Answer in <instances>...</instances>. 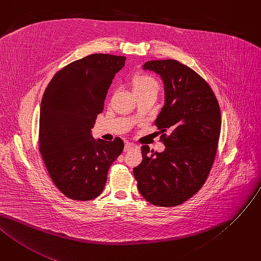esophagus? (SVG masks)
Masks as SVG:
<instances>
[{
    "label": "esophagus",
    "mask_w": 261,
    "mask_h": 261,
    "mask_svg": "<svg viewBox=\"0 0 261 261\" xmlns=\"http://www.w3.org/2000/svg\"><path fill=\"white\" fill-rule=\"evenodd\" d=\"M137 148V146L135 145V144H132V143H127L126 145H125V147H124V151L125 152H128V151H130V150H133V149H136Z\"/></svg>",
    "instance_id": "esophagus-1"
}]
</instances>
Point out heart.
<instances>
[{
	"instance_id": "heart-1",
	"label": "heart",
	"mask_w": 261,
	"mask_h": 261,
	"mask_svg": "<svg viewBox=\"0 0 261 261\" xmlns=\"http://www.w3.org/2000/svg\"><path fill=\"white\" fill-rule=\"evenodd\" d=\"M133 88L136 95L145 94V93L158 94L160 91V83L152 75L141 73V74H136L134 76Z\"/></svg>"
}]
</instances>
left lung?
I'll use <instances>...</instances> for the list:
<instances>
[{
	"instance_id": "obj_1",
	"label": "left lung",
	"mask_w": 261,
	"mask_h": 261,
	"mask_svg": "<svg viewBox=\"0 0 261 261\" xmlns=\"http://www.w3.org/2000/svg\"><path fill=\"white\" fill-rule=\"evenodd\" d=\"M143 70L159 74L164 83L165 103L155 125L169 136L161 153L142 147L143 162L133 174L147 201L178 205L192 197L209 175L221 128L219 105L205 81L175 60L149 61Z\"/></svg>"
}]
</instances>
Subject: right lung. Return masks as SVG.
I'll list each match as a JSON object with an SVG mask.
<instances>
[{
    "label": "right lung",
    "mask_w": 261,
    "mask_h": 261,
    "mask_svg": "<svg viewBox=\"0 0 261 261\" xmlns=\"http://www.w3.org/2000/svg\"><path fill=\"white\" fill-rule=\"evenodd\" d=\"M125 57L91 55L64 67L48 84L40 110V152L57 188L74 200L97 197L123 152L119 137H92L97 114Z\"/></svg>",
    "instance_id": "obj_1"
}]
</instances>
